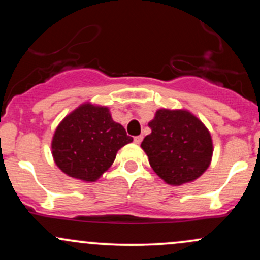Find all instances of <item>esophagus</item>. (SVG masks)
Masks as SVG:
<instances>
[{"instance_id": "esophagus-1", "label": "esophagus", "mask_w": 260, "mask_h": 260, "mask_svg": "<svg viewBox=\"0 0 260 260\" xmlns=\"http://www.w3.org/2000/svg\"><path fill=\"white\" fill-rule=\"evenodd\" d=\"M142 140H143V136L134 137V143H136V144H140V143H142Z\"/></svg>"}]
</instances>
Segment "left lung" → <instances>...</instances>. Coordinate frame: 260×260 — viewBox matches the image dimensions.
<instances>
[{
	"instance_id": "obj_1",
	"label": "left lung",
	"mask_w": 260,
	"mask_h": 260,
	"mask_svg": "<svg viewBox=\"0 0 260 260\" xmlns=\"http://www.w3.org/2000/svg\"><path fill=\"white\" fill-rule=\"evenodd\" d=\"M142 142L155 174L172 186L197 180L210 165L213 142L207 127L186 110H157Z\"/></svg>"
}]
</instances>
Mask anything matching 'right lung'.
<instances>
[{"mask_svg": "<svg viewBox=\"0 0 260 260\" xmlns=\"http://www.w3.org/2000/svg\"><path fill=\"white\" fill-rule=\"evenodd\" d=\"M132 140L112 120L107 107L83 104L58 124L51 148L56 165L66 175L94 182L112 165L117 151Z\"/></svg>", "mask_w": 260, "mask_h": 260, "instance_id": "obj_1", "label": "right lung"}]
</instances>
